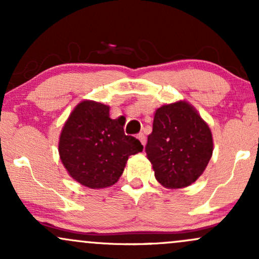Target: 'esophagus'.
I'll return each mask as SVG.
<instances>
[{
  "instance_id": "1",
  "label": "esophagus",
  "mask_w": 259,
  "mask_h": 259,
  "mask_svg": "<svg viewBox=\"0 0 259 259\" xmlns=\"http://www.w3.org/2000/svg\"><path fill=\"white\" fill-rule=\"evenodd\" d=\"M138 139L140 140V142H141V144L144 145V146H145V145H146V136H145L144 134L140 133L139 135H138Z\"/></svg>"
}]
</instances>
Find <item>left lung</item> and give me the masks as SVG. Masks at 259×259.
<instances>
[{"mask_svg":"<svg viewBox=\"0 0 259 259\" xmlns=\"http://www.w3.org/2000/svg\"><path fill=\"white\" fill-rule=\"evenodd\" d=\"M212 153V132L194 106L177 101L156 109L146 154L160 185L183 189L194 184Z\"/></svg>","mask_w":259,"mask_h":259,"instance_id":"left-lung-1","label":"left lung"}]
</instances>
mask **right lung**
<instances>
[{"label":"right lung","mask_w":259,"mask_h":259,"mask_svg":"<svg viewBox=\"0 0 259 259\" xmlns=\"http://www.w3.org/2000/svg\"><path fill=\"white\" fill-rule=\"evenodd\" d=\"M109 106L84 100L62 127L58 152L68 174L80 185L103 189L114 185L132 154L144 150L138 139L124 134V121L109 117Z\"/></svg>","instance_id":"1"}]
</instances>
